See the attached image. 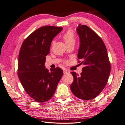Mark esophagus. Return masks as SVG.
<instances>
[{
  "label": "esophagus",
  "mask_w": 125,
  "mask_h": 125,
  "mask_svg": "<svg viewBox=\"0 0 125 125\" xmlns=\"http://www.w3.org/2000/svg\"><path fill=\"white\" fill-rule=\"evenodd\" d=\"M63 73H65V74H66V73H70V71H69L68 70H67V69H64V70H63Z\"/></svg>",
  "instance_id": "34e87169"
}]
</instances>
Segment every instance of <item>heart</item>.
<instances>
[{
	"label": "heart",
	"instance_id": "1",
	"mask_svg": "<svg viewBox=\"0 0 125 125\" xmlns=\"http://www.w3.org/2000/svg\"><path fill=\"white\" fill-rule=\"evenodd\" d=\"M62 39L66 45L74 44L75 42V36L73 31L72 30H68L62 36ZM54 41L52 42V43Z\"/></svg>",
	"mask_w": 125,
	"mask_h": 125
}]
</instances>
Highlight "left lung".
<instances>
[{"label": "left lung", "instance_id": "obj_1", "mask_svg": "<svg viewBox=\"0 0 125 125\" xmlns=\"http://www.w3.org/2000/svg\"><path fill=\"white\" fill-rule=\"evenodd\" d=\"M77 32L80 39L78 58L82 60L80 63L84 67L80 75L71 73L73 81L70 89L79 99L91 100L99 95L106 85L111 64L103 41L95 32L88 26L79 24Z\"/></svg>", "mask_w": 125, "mask_h": 125}]
</instances>
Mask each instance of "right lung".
<instances>
[{
  "label": "right lung",
  "instance_id": "add662e5",
  "mask_svg": "<svg viewBox=\"0 0 125 125\" xmlns=\"http://www.w3.org/2000/svg\"><path fill=\"white\" fill-rule=\"evenodd\" d=\"M62 29L54 26L39 28L24 40L19 54L18 74L21 83L30 97L40 103L51 99L62 76L59 67L49 71L45 66L52 41Z\"/></svg>",
  "mask_w": 125,
  "mask_h": 125
}]
</instances>
